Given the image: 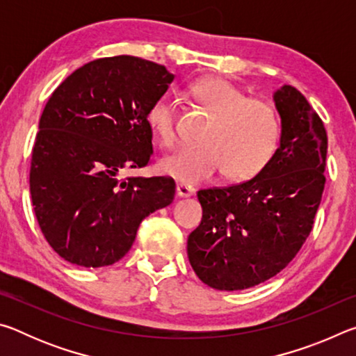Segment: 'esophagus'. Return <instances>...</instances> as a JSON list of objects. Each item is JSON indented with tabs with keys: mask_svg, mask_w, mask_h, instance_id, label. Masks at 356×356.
Segmentation results:
<instances>
[{
	"mask_svg": "<svg viewBox=\"0 0 356 356\" xmlns=\"http://www.w3.org/2000/svg\"><path fill=\"white\" fill-rule=\"evenodd\" d=\"M176 193L179 197H190L195 195V188H193L191 185H186V184H177Z\"/></svg>",
	"mask_w": 356,
	"mask_h": 356,
	"instance_id": "esophagus-1",
	"label": "esophagus"
}]
</instances>
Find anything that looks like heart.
I'll return each mask as SVG.
<instances>
[{"mask_svg": "<svg viewBox=\"0 0 356 356\" xmlns=\"http://www.w3.org/2000/svg\"><path fill=\"white\" fill-rule=\"evenodd\" d=\"M191 94L212 114L201 144L165 156L160 170L182 184H200L225 171L236 182L252 179L272 163L280 149L282 127L278 111L267 102L252 99L225 78L196 81ZM147 124L165 147L177 143L179 108L171 94L154 100Z\"/></svg>", "mask_w": 356, "mask_h": 356, "instance_id": "b5f03b06", "label": "heart"}]
</instances>
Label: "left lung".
<instances>
[{
    "mask_svg": "<svg viewBox=\"0 0 356 356\" xmlns=\"http://www.w3.org/2000/svg\"><path fill=\"white\" fill-rule=\"evenodd\" d=\"M281 118L275 159L248 182L197 191L202 220L186 252L204 284L243 291L273 278L308 238L325 186L327 130L305 95L273 94Z\"/></svg>",
    "mask_w": 356,
    "mask_h": 356,
    "instance_id": "8db88e82",
    "label": "left lung"
}]
</instances>
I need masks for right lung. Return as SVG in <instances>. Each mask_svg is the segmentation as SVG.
I'll use <instances>...</instances> for the list:
<instances>
[{
	"mask_svg": "<svg viewBox=\"0 0 356 356\" xmlns=\"http://www.w3.org/2000/svg\"><path fill=\"white\" fill-rule=\"evenodd\" d=\"M174 75L136 56L95 59L48 99L29 171L35 218L47 242L70 264L113 265L127 254L141 221L170 206L171 177L119 179L152 156L149 106Z\"/></svg>",
	"mask_w": 356,
	"mask_h": 356,
	"instance_id": "1",
	"label": "right lung"
}]
</instances>
